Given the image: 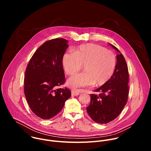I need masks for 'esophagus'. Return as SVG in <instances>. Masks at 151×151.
Listing matches in <instances>:
<instances>
[{"label":"esophagus","mask_w":151,"mask_h":151,"mask_svg":"<svg viewBox=\"0 0 151 151\" xmlns=\"http://www.w3.org/2000/svg\"><path fill=\"white\" fill-rule=\"evenodd\" d=\"M81 93V91L80 90H72V96H78Z\"/></svg>","instance_id":"esophagus-1"}]
</instances>
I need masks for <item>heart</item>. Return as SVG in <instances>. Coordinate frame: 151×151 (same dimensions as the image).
Listing matches in <instances>:
<instances>
[{
  "mask_svg": "<svg viewBox=\"0 0 151 151\" xmlns=\"http://www.w3.org/2000/svg\"><path fill=\"white\" fill-rule=\"evenodd\" d=\"M116 64V57L113 52L94 44L81 45L74 52H66L62 57V65L68 75L76 74L83 66L85 72L68 80V85L72 88L104 85L113 76Z\"/></svg>",
  "mask_w": 151,
  "mask_h": 151,
  "instance_id": "b5f03b06",
  "label": "heart"
}]
</instances>
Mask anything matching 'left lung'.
Returning a JSON list of instances; mask_svg holds the SVG:
<instances>
[{"instance_id": "obj_1", "label": "left lung", "mask_w": 151, "mask_h": 151, "mask_svg": "<svg viewBox=\"0 0 151 151\" xmlns=\"http://www.w3.org/2000/svg\"><path fill=\"white\" fill-rule=\"evenodd\" d=\"M119 52L116 55V64L111 79L90 95L91 101L87 111L91 118L99 124H107L117 118L125 106L129 87L127 64L123 55L114 45L110 44Z\"/></svg>"}]
</instances>
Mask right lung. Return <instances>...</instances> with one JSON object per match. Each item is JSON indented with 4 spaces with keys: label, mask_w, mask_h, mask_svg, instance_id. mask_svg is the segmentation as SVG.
Instances as JSON below:
<instances>
[{
    "label": "right lung",
    "mask_w": 151,
    "mask_h": 151,
    "mask_svg": "<svg viewBox=\"0 0 151 151\" xmlns=\"http://www.w3.org/2000/svg\"><path fill=\"white\" fill-rule=\"evenodd\" d=\"M68 41L57 38L44 42L34 53L25 72L24 94L32 111L48 119L58 114L71 96L69 89L57 88L65 82L62 57Z\"/></svg>",
    "instance_id": "right-lung-1"
}]
</instances>
